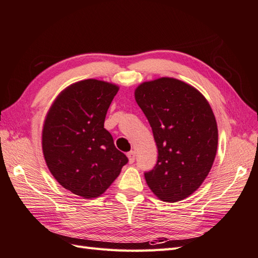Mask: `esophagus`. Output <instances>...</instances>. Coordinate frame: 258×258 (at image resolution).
<instances>
[{
    "mask_svg": "<svg viewBox=\"0 0 258 258\" xmlns=\"http://www.w3.org/2000/svg\"><path fill=\"white\" fill-rule=\"evenodd\" d=\"M127 158H128L130 163H134V161H135V151H130V153L127 154Z\"/></svg>",
    "mask_w": 258,
    "mask_h": 258,
    "instance_id": "obj_1",
    "label": "esophagus"
}]
</instances>
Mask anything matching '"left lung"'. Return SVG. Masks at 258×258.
Segmentation results:
<instances>
[{
    "label": "left lung",
    "mask_w": 258,
    "mask_h": 258,
    "mask_svg": "<svg viewBox=\"0 0 258 258\" xmlns=\"http://www.w3.org/2000/svg\"><path fill=\"white\" fill-rule=\"evenodd\" d=\"M134 96L158 147L156 167L145 173L147 185L162 202L185 200L202 185L216 158L218 127L210 104L200 90L173 77L144 82Z\"/></svg>",
    "instance_id": "left-lung-1"
}]
</instances>
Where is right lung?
<instances>
[{
  "mask_svg": "<svg viewBox=\"0 0 258 258\" xmlns=\"http://www.w3.org/2000/svg\"><path fill=\"white\" fill-rule=\"evenodd\" d=\"M118 87L99 79L68 86L54 99L42 127V153L51 174L85 200L101 196L127 157L114 146L104 118Z\"/></svg>",
  "mask_w": 258,
  "mask_h": 258,
  "instance_id": "obj_1",
  "label": "right lung"
}]
</instances>
